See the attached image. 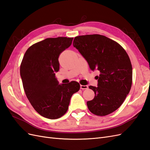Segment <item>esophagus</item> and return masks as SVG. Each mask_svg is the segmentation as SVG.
Here are the masks:
<instances>
[{"label":"esophagus","mask_w":150,"mask_h":150,"mask_svg":"<svg viewBox=\"0 0 150 150\" xmlns=\"http://www.w3.org/2000/svg\"><path fill=\"white\" fill-rule=\"evenodd\" d=\"M80 88L82 89V90L87 89V88H88V86H87V85H80Z\"/></svg>","instance_id":"34e87169"}]
</instances>
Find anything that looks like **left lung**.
<instances>
[{"instance_id": "8db88e82", "label": "left lung", "mask_w": 150, "mask_h": 150, "mask_svg": "<svg viewBox=\"0 0 150 150\" xmlns=\"http://www.w3.org/2000/svg\"><path fill=\"white\" fill-rule=\"evenodd\" d=\"M73 45L87 61L92 70H99L98 87L89 86L95 93L87 102L96 115L104 116L117 110L129 93L132 82L131 60L117 42L100 35L76 36Z\"/></svg>"}]
</instances>
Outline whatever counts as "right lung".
Returning <instances> with one entry per match:
<instances>
[{
	"mask_svg": "<svg viewBox=\"0 0 150 150\" xmlns=\"http://www.w3.org/2000/svg\"><path fill=\"white\" fill-rule=\"evenodd\" d=\"M74 38H50L33 45L25 51L20 74L26 97L42 117L56 119L65 114L71 97L80 89L71 81L59 85L55 72L59 70L58 58L71 45Z\"/></svg>",
	"mask_w": 150,
	"mask_h": 150,
	"instance_id": "right-lung-1",
	"label": "right lung"
}]
</instances>
